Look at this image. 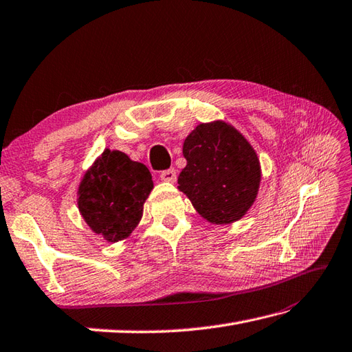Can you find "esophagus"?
Here are the masks:
<instances>
[{"mask_svg":"<svg viewBox=\"0 0 352 352\" xmlns=\"http://www.w3.org/2000/svg\"><path fill=\"white\" fill-rule=\"evenodd\" d=\"M161 181L164 182H175L176 181V170L175 168H168L161 171Z\"/></svg>","mask_w":352,"mask_h":352,"instance_id":"esophagus-1","label":"esophagus"}]
</instances>
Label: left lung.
Masks as SVG:
<instances>
[{
	"label": "left lung",
	"mask_w": 352,
	"mask_h": 352,
	"mask_svg": "<svg viewBox=\"0 0 352 352\" xmlns=\"http://www.w3.org/2000/svg\"><path fill=\"white\" fill-rule=\"evenodd\" d=\"M184 156L179 190L200 216L216 225L245 216L261 181L260 161L245 136L223 121L199 124L186 136Z\"/></svg>",
	"instance_id": "left-lung-1"
}]
</instances>
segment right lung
<instances>
[{"label": "right lung", "mask_w": 352, "mask_h": 352, "mask_svg": "<svg viewBox=\"0 0 352 352\" xmlns=\"http://www.w3.org/2000/svg\"><path fill=\"white\" fill-rule=\"evenodd\" d=\"M152 188L144 164L118 150H104L78 186V210L92 231L116 243L138 225Z\"/></svg>", "instance_id": "obj_1"}]
</instances>
